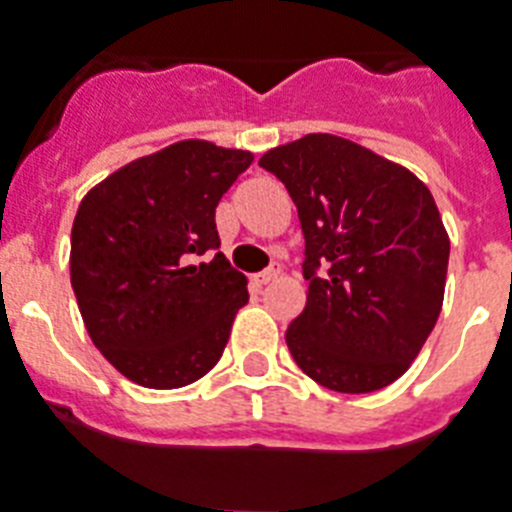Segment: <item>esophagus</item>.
Wrapping results in <instances>:
<instances>
[{"label":"esophagus","instance_id":"1","mask_svg":"<svg viewBox=\"0 0 512 512\" xmlns=\"http://www.w3.org/2000/svg\"><path fill=\"white\" fill-rule=\"evenodd\" d=\"M278 273H281V265L270 263V268H265L263 273H257V276L252 278V281H255L257 286H265V283H270V281H273V278H278Z\"/></svg>","mask_w":512,"mask_h":512}]
</instances>
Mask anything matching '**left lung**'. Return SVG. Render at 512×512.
<instances>
[{"instance_id": "left-lung-1", "label": "left lung", "mask_w": 512, "mask_h": 512, "mask_svg": "<svg viewBox=\"0 0 512 512\" xmlns=\"http://www.w3.org/2000/svg\"><path fill=\"white\" fill-rule=\"evenodd\" d=\"M304 234L307 307L286 330L322 388L372 393L411 367L435 328L450 242L429 190L403 166L336 135L268 150Z\"/></svg>"}]
</instances>
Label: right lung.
<instances>
[{"instance_id": "obj_1", "label": "right lung", "mask_w": 512, "mask_h": 512, "mask_svg": "<svg viewBox=\"0 0 512 512\" xmlns=\"http://www.w3.org/2000/svg\"><path fill=\"white\" fill-rule=\"evenodd\" d=\"M249 163L247 150L182 140L83 197L72 223V291L96 349L127 380L182 388L221 359L249 294L247 278L218 252L216 208Z\"/></svg>"}]
</instances>
